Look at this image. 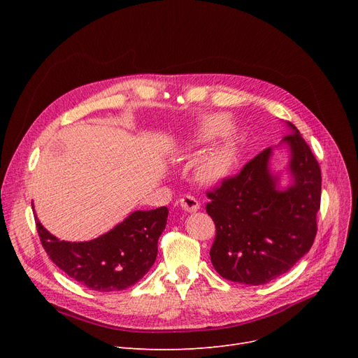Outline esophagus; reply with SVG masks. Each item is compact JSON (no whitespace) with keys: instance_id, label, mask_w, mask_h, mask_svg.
Returning a JSON list of instances; mask_svg holds the SVG:
<instances>
[{"instance_id":"esophagus-1","label":"esophagus","mask_w":358,"mask_h":358,"mask_svg":"<svg viewBox=\"0 0 358 358\" xmlns=\"http://www.w3.org/2000/svg\"><path fill=\"white\" fill-rule=\"evenodd\" d=\"M180 204L181 208L187 212H196L200 209V203L196 197L190 196V194H184L181 199H180Z\"/></svg>"}]
</instances>
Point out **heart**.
<instances>
[{"label":"heart","instance_id":"b5f03b06","mask_svg":"<svg viewBox=\"0 0 358 358\" xmlns=\"http://www.w3.org/2000/svg\"><path fill=\"white\" fill-rule=\"evenodd\" d=\"M228 127V120L223 116H215L206 122L201 138L204 141L212 139L220 134H223ZM236 162V143L234 139L227 138L212 146L209 150L199 158L196 171L197 177L201 182L215 184L228 177Z\"/></svg>","mask_w":358,"mask_h":358}]
</instances>
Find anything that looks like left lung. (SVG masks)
<instances>
[{
    "instance_id": "1",
    "label": "left lung",
    "mask_w": 358,
    "mask_h": 358,
    "mask_svg": "<svg viewBox=\"0 0 358 358\" xmlns=\"http://www.w3.org/2000/svg\"><path fill=\"white\" fill-rule=\"evenodd\" d=\"M285 136L292 149L294 182L275 190L267 148L235 176L206 192V212L216 236L210 248L215 270L235 283L259 286L289 271L313 245L321 208V168L300 131Z\"/></svg>"
}]
</instances>
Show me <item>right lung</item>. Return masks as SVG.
Wrapping results in <instances>:
<instances>
[{
	"label": "right lung",
	"mask_w": 358,
	"mask_h": 358,
	"mask_svg": "<svg viewBox=\"0 0 358 358\" xmlns=\"http://www.w3.org/2000/svg\"><path fill=\"white\" fill-rule=\"evenodd\" d=\"M166 217L165 206L138 210L88 242L56 239L37 220L36 228L50 259L71 278L96 292H117L138 283L154 266Z\"/></svg>",
	"instance_id": "right-lung-1"
}]
</instances>
